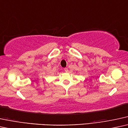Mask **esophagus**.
<instances>
[{
    "instance_id": "esophagus-1",
    "label": "esophagus",
    "mask_w": 128,
    "mask_h": 128,
    "mask_svg": "<svg viewBox=\"0 0 128 128\" xmlns=\"http://www.w3.org/2000/svg\"><path fill=\"white\" fill-rule=\"evenodd\" d=\"M64 71H65V72H68V68H64Z\"/></svg>"
}]
</instances>
